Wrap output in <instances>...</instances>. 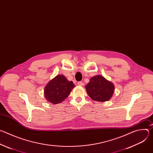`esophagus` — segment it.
I'll use <instances>...</instances> for the list:
<instances>
[{"mask_svg":"<svg viewBox=\"0 0 153 153\" xmlns=\"http://www.w3.org/2000/svg\"><path fill=\"white\" fill-rule=\"evenodd\" d=\"M77 85H79V86H83V82H77Z\"/></svg>","mask_w":153,"mask_h":153,"instance_id":"1","label":"esophagus"}]
</instances>
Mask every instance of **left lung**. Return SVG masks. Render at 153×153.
<instances>
[{
	"label": "left lung",
	"instance_id": "left-lung-1",
	"mask_svg": "<svg viewBox=\"0 0 153 153\" xmlns=\"http://www.w3.org/2000/svg\"><path fill=\"white\" fill-rule=\"evenodd\" d=\"M87 94L94 100L105 102L112 97L114 86L102 76H95L91 78L90 82L86 85Z\"/></svg>",
	"mask_w": 153,
	"mask_h": 153
}]
</instances>
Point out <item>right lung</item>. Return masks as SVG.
<instances>
[{
  "label": "right lung",
  "instance_id": "obj_1",
  "mask_svg": "<svg viewBox=\"0 0 153 153\" xmlns=\"http://www.w3.org/2000/svg\"><path fill=\"white\" fill-rule=\"evenodd\" d=\"M74 87L72 81H68L63 75H57L45 86V97L53 104L61 103L69 96Z\"/></svg>",
  "mask_w": 153,
  "mask_h": 153
}]
</instances>
